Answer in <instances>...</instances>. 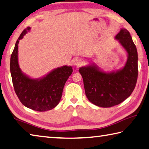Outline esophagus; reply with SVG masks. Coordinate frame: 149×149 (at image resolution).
Listing matches in <instances>:
<instances>
[{"label":"esophagus","instance_id":"obj_1","mask_svg":"<svg viewBox=\"0 0 149 149\" xmlns=\"http://www.w3.org/2000/svg\"><path fill=\"white\" fill-rule=\"evenodd\" d=\"M74 63V65H75V66H79L80 65H81V64H82V61H81V59H80V58H76V59H75Z\"/></svg>","mask_w":149,"mask_h":149}]
</instances>
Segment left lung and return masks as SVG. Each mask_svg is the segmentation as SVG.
<instances>
[{
    "label": "left lung",
    "mask_w": 149,
    "mask_h": 149,
    "mask_svg": "<svg viewBox=\"0 0 149 149\" xmlns=\"http://www.w3.org/2000/svg\"><path fill=\"white\" fill-rule=\"evenodd\" d=\"M115 38L127 53L128 58L123 68L105 72L92 63L79 70L88 100L102 107H113L128 98L135 88L138 75L137 48L130 32L121 29Z\"/></svg>",
    "instance_id": "left-lung-1"
}]
</instances>
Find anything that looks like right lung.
<instances>
[{
    "label": "right lung",
    "instance_id": "right-lung-1",
    "mask_svg": "<svg viewBox=\"0 0 149 149\" xmlns=\"http://www.w3.org/2000/svg\"><path fill=\"white\" fill-rule=\"evenodd\" d=\"M24 30L15 43L10 58V72L16 94L25 107L37 111H47L55 108L60 102L64 85L73 72L66 65L53 69L44 77L32 79L21 71L18 63L19 40L30 31Z\"/></svg>",
    "mask_w": 149,
    "mask_h": 149
}]
</instances>
